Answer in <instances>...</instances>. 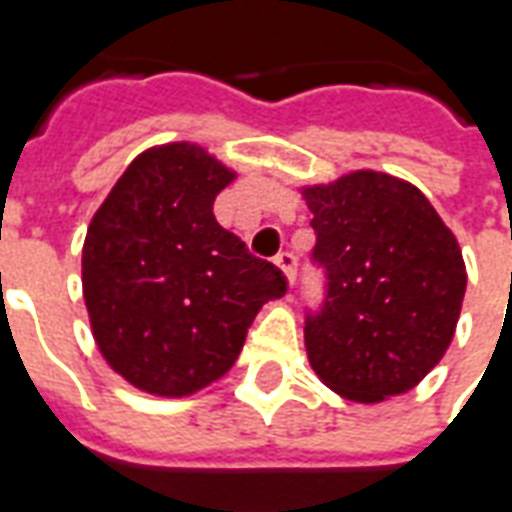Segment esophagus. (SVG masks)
I'll return each mask as SVG.
<instances>
[{
  "label": "esophagus",
  "mask_w": 512,
  "mask_h": 512,
  "mask_svg": "<svg viewBox=\"0 0 512 512\" xmlns=\"http://www.w3.org/2000/svg\"><path fill=\"white\" fill-rule=\"evenodd\" d=\"M277 266L285 271V277H288V282L293 285V282H296V266H299V257L293 255V252H279Z\"/></svg>",
  "instance_id": "34e87169"
}]
</instances>
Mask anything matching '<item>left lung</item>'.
Returning <instances> with one entry per match:
<instances>
[{
    "instance_id": "obj_1",
    "label": "left lung",
    "mask_w": 512,
    "mask_h": 512,
    "mask_svg": "<svg viewBox=\"0 0 512 512\" xmlns=\"http://www.w3.org/2000/svg\"><path fill=\"white\" fill-rule=\"evenodd\" d=\"M310 263L323 299L304 312L312 370L337 395L378 403L403 395L447 351L466 293L455 235L411 183L351 172L304 191Z\"/></svg>"
}]
</instances>
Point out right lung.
<instances>
[{
  "label": "right lung",
  "mask_w": 512,
  "mask_h": 512,
  "mask_svg": "<svg viewBox=\"0 0 512 512\" xmlns=\"http://www.w3.org/2000/svg\"><path fill=\"white\" fill-rule=\"evenodd\" d=\"M233 180L202 147L164 145L134 158L90 222L84 301L95 343L150 395L183 397L222 378L268 299L288 277L213 216Z\"/></svg>",
  "instance_id": "1"
}]
</instances>
